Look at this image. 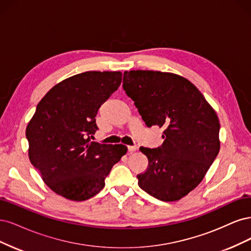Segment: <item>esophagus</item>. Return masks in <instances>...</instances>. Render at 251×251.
Instances as JSON below:
<instances>
[{"mask_svg": "<svg viewBox=\"0 0 251 251\" xmlns=\"http://www.w3.org/2000/svg\"><path fill=\"white\" fill-rule=\"evenodd\" d=\"M127 149H128V152H129V153H132V152H134V151L137 150V147H136V146H128Z\"/></svg>", "mask_w": 251, "mask_h": 251, "instance_id": "34e87169", "label": "esophagus"}]
</instances>
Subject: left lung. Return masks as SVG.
Returning <instances> with one entry per match:
<instances>
[{
    "mask_svg": "<svg viewBox=\"0 0 251 251\" xmlns=\"http://www.w3.org/2000/svg\"><path fill=\"white\" fill-rule=\"evenodd\" d=\"M123 88L147 127H164V143L141 147L148 157L140 188L161 201H176L203 179L220 149L215 110L188 79L157 71L125 72Z\"/></svg>",
    "mask_w": 251,
    "mask_h": 251,
    "instance_id": "8db88e82",
    "label": "left lung"
}]
</instances>
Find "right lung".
<instances>
[{
    "label": "right lung",
    "mask_w": 251,
    "mask_h": 251,
    "mask_svg": "<svg viewBox=\"0 0 251 251\" xmlns=\"http://www.w3.org/2000/svg\"><path fill=\"white\" fill-rule=\"evenodd\" d=\"M121 82V72L81 73L56 84L37 104L26 129L29 158L58 195L74 201L94 197L126 154L122 144L91 141L99 108Z\"/></svg>",
    "instance_id": "add662e5"
}]
</instances>
